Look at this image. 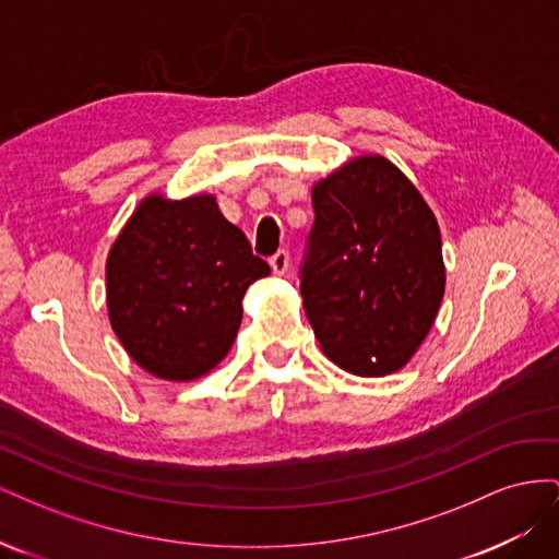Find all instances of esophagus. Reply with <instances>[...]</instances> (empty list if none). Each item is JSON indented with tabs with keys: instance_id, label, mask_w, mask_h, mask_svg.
<instances>
[{
	"instance_id": "obj_1",
	"label": "esophagus",
	"mask_w": 559,
	"mask_h": 559,
	"mask_svg": "<svg viewBox=\"0 0 559 559\" xmlns=\"http://www.w3.org/2000/svg\"><path fill=\"white\" fill-rule=\"evenodd\" d=\"M270 267H273L275 275H284L289 270V251L280 249L273 259H270Z\"/></svg>"
}]
</instances>
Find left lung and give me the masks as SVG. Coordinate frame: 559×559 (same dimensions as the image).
Segmentation results:
<instances>
[{
	"label": "left lung",
	"instance_id": "obj_1",
	"mask_svg": "<svg viewBox=\"0 0 559 559\" xmlns=\"http://www.w3.org/2000/svg\"><path fill=\"white\" fill-rule=\"evenodd\" d=\"M312 207L300 296L321 352L352 376L396 373L425 343L445 294L431 207L380 154L314 181Z\"/></svg>",
	"mask_w": 559,
	"mask_h": 559
}]
</instances>
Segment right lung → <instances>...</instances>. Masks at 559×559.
Segmentation results:
<instances>
[{
    "label": "right lung",
    "instance_id": "right-lung-1",
    "mask_svg": "<svg viewBox=\"0 0 559 559\" xmlns=\"http://www.w3.org/2000/svg\"><path fill=\"white\" fill-rule=\"evenodd\" d=\"M107 312L128 357L170 382L207 376L230 352L251 282L270 275L212 193H148L107 257Z\"/></svg>",
    "mask_w": 559,
    "mask_h": 559
}]
</instances>
